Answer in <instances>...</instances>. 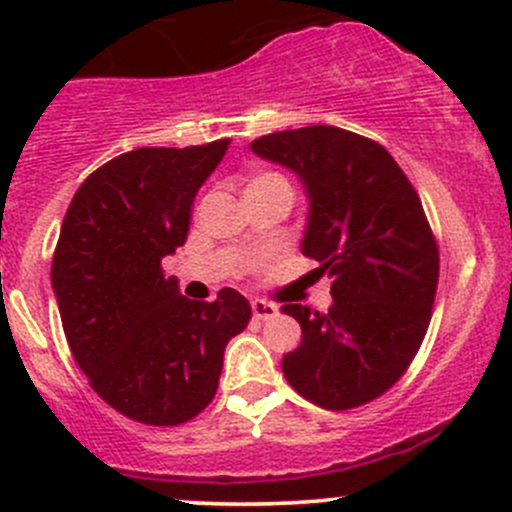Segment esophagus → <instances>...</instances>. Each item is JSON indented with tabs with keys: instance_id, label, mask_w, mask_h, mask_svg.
<instances>
[{
	"instance_id": "esophagus-1",
	"label": "esophagus",
	"mask_w": 512,
	"mask_h": 512,
	"mask_svg": "<svg viewBox=\"0 0 512 512\" xmlns=\"http://www.w3.org/2000/svg\"><path fill=\"white\" fill-rule=\"evenodd\" d=\"M252 317L255 319H272L277 317L275 304L265 302V299H252Z\"/></svg>"
}]
</instances>
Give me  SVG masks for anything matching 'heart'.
I'll return each mask as SVG.
<instances>
[{"instance_id": "heart-1", "label": "heart", "mask_w": 512, "mask_h": 512, "mask_svg": "<svg viewBox=\"0 0 512 512\" xmlns=\"http://www.w3.org/2000/svg\"><path fill=\"white\" fill-rule=\"evenodd\" d=\"M255 190H287V193H292V185L285 175L262 170V173H252L245 183V193H255Z\"/></svg>"}]
</instances>
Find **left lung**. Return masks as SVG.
<instances>
[{
  "label": "left lung",
  "instance_id": "1",
  "mask_svg": "<svg viewBox=\"0 0 512 512\" xmlns=\"http://www.w3.org/2000/svg\"><path fill=\"white\" fill-rule=\"evenodd\" d=\"M250 148L299 175L302 252L334 277L329 312L282 307L302 327L282 359L289 386L329 411L374 401L414 361L436 299L438 247L418 193L384 146L337 126L270 133Z\"/></svg>",
  "mask_w": 512,
  "mask_h": 512
}]
</instances>
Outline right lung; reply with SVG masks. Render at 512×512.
Instances as JSON below:
<instances>
[{
	"label": "right lung",
	"mask_w": 512,
	"mask_h": 512,
	"mask_svg": "<svg viewBox=\"0 0 512 512\" xmlns=\"http://www.w3.org/2000/svg\"><path fill=\"white\" fill-rule=\"evenodd\" d=\"M227 146L123 153L81 183L61 223L51 287L71 354L108 406L146 426H178L213 401L227 342L252 317L235 289L195 302L160 267Z\"/></svg>",
	"instance_id": "obj_1"
}]
</instances>
